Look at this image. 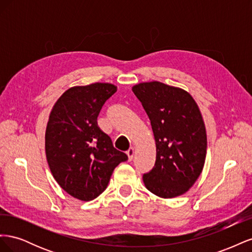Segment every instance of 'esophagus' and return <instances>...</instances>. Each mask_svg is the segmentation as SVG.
Returning <instances> with one entry per match:
<instances>
[{"label": "esophagus", "instance_id": "1", "mask_svg": "<svg viewBox=\"0 0 252 252\" xmlns=\"http://www.w3.org/2000/svg\"><path fill=\"white\" fill-rule=\"evenodd\" d=\"M126 154H127V156H128V161L131 162L132 158H133V156H134V148H133V147L129 148V149L127 150Z\"/></svg>", "mask_w": 252, "mask_h": 252}]
</instances>
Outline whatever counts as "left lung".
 Returning a JSON list of instances; mask_svg holds the SVG:
<instances>
[{"label": "left lung", "mask_w": 252, "mask_h": 252, "mask_svg": "<svg viewBox=\"0 0 252 252\" xmlns=\"http://www.w3.org/2000/svg\"><path fill=\"white\" fill-rule=\"evenodd\" d=\"M150 120L157 158L143 175L146 188L163 199L186 193L203 171L207 134L202 113L186 90L152 81L132 86Z\"/></svg>", "instance_id": "obj_1"}]
</instances>
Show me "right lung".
Instances as JSON below:
<instances>
[{
  "instance_id": "obj_1",
  "label": "right lung",
  "mask_w": 252,
  "mask_h": 252,
  "mask_svg": "<svg viewBox=\"0 0 252 252\" xmlns=\"http://www.w3.org/2000/svg\"><path fill=\"white\" fill-rule=\"evenodd\" d=\"M117 91L110 83L67 89L53 105L45 132L49 169L60 187L74 199L91 201L107 188L124 152L97 126L102 106Z\"/></svg>"
}]
</instances>
